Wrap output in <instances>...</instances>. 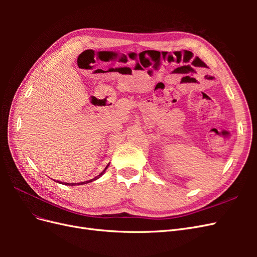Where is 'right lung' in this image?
I'll list each match as a JSON object with an SVG mask.
<instances>
[{
  "label": "right lung",
  "mask_w": 257,
  "mask_h": 257,
  "mask_svg": "<svg viewBox=\"0 0 257 257\" xmlns=\"http://www.w3.org/2000/svg\"><path fill=\"white\" fill-rule=\"evenodd\" d=\"M108 166H109V164H108V165L105 167V169H104L103 172L100 173L98 176H96L95 178H93V179H91V180H88V181H84V182H78V183H67V182H62V181H57V182H58V183H61V184H63V185H81V184H85V183H90V182H92V181H95V180H97L98 178L102 177V176L105 174V172H106V169L108 168Z\"/></svg>",
  "instance_id": "right-lung-1"
}]
</instances>
